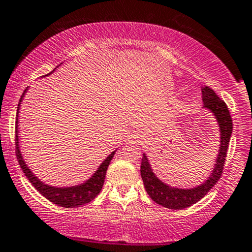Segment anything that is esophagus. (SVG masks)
Wrapping results in <instances>:
<instances>
[{
    "label": "esophagus",
    "instance_id": "obj_1",
    "mask_svg": "<svg viewBox=\"0 0 252 252\" xmlns=\"http://www.w3.org/2000/svg\"><path fill=\"white\" fill-rule=\"evenodd\" d=\"M138 138H139V137H137V135H131V137H130V139H129V140H130L131 143H134V142H135V140L138 139Z\"/></svg>",
    "mask_w": 252,
    "mask_h": 252
}]
</instances>
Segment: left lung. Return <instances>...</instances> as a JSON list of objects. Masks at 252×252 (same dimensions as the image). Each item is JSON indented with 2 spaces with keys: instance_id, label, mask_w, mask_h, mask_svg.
<instances>
[{
  "instance_id": "8db88e82",
  "label": "left lung",
  "mask_w": 252,
  "mask_h": 252,
  "mask_svg": "<svg viewBox=\"0 0 252 252\" xmlns=\"http://www.w3.org/2000/svg\"><path fill=\"white\" fill-rule=\"evenodd\" d=\"M201 93H203L204 102L203 108L209 110L214 115L216 124H218L219 133H220L218 155H216L213 170H211L210 175L206 178L205 182L192 188L171 187L170 184H166L165 182L159 179L153 170L147 153H143L140 175H142L145 190L154 203L159 204L164 208L171 209V210H182V209L189 208L192 204L203 199L220 179L222 169H224L226 152L232 133L231 115H230L225 102H222L218 97V94L213 89L209 87H204L201 89Z\"/></svg>"
}]
</instances>
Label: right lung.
Returning a JSON list of instances; mask_svg holds the SVG:
<instances>
[{
  "label": "right lung",
  "mask_w": 252,
  "mask_h": 252,
  "mask_svg": "<svg viewBox=\"0 0 252 252\" xmlns=\"http://www.w3.org/2000/svg\"><path fill=\"white\" fill-rule=\"evenodd\" d=\"M62 64V63H61ZM57 68V67H56ZM56 68L52 70L51 73H53L56 70ZM51 73L46 74L44 77H48ZM28 91V87L23 92L22 97H21L20 103H18L17 107V115H16V142H17V147H16V154H17L18 163H20L21 168H22L23 173L27 176V179L30 180L31 184L33 185L42 195H43L46 199H48L49 201H52L56 205H60L62 208H77V206L84 205V204H88L89 201H92L94 197H97V195L99 194L100 190H102L103 184H104L105 174H107V169L109 166L110 161H112L113 157H114L115 152L118 149L113 150L107 158L100 163V165L98 166V169L89 176V179L84 180L83 183L78 185H72V187H52V185L46 184V183L42 182L39 178H37V175H34V173L31 170V168L28 166V164L26 163L25 158H23L22 152H21L20 147V126H18V114H20L21 104H22V100L25 98L26 93Z\"/></svg>",
  "instance_id": "add662e5"
}]
</instances>
